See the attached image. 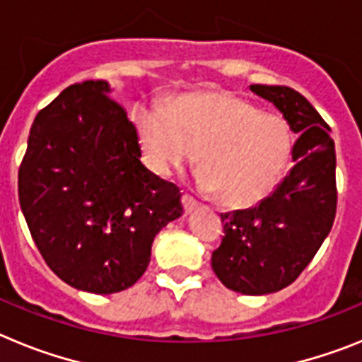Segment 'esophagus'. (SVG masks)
<instances>
[{
  "mask_svg": "<svg viewBox=\"0 0 362 362\" xmlns=\"http://www.w3.org/2000/svg\"><path fill=\"white\" fill-rule=\"evenodd\" d=\"M197 201L194 199V197L192 196H188V194H185L183 196V206H185V212L187 214H190V212H194V210L197 209Z\"/></svg>",
  "mask_w": 362,
  "mask_h": 362,
  "instance_id": "1",
  "label": "esophagus"
}]
</instances>
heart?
I'll list each match as a JSON object with an SVG mask.
<instances>
[{
    "mask_svg": "<svg viewBox=\"0 0 362 362\" xmlns=\"http://www.w3.org/2000/svg\"><path fill=\"white\" fill-rule=\"evenodd\" d=\"M132 123L150 170L168 177L190 165L197 152V185L228 204L267 196L292 152L283 117L259 112L228 92L188 94L168 107L139 105Z\"/></svg>",
    "mask_w": 362,
    "mask_h": 362,
    "instance_id": "b5f03b06",
    "label": "heart"
}]
</instances>
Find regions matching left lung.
I'll return each instance as SVG.
<instances>
[{"label": "left lung", "mask_w": 362, "mask_h": 362, "mask_svg": "<svg viewBox=\"0 0 362 362\" xmlns=\"http://www.w3.org/2000/svg\"><path fill=\"white\" fill-rule=\"evenodd\" d=\"M299 134L293 166L270 196L252 209L221 214L223 241L212 268L226 288L245 296L279 292L292 284L330 233L337 209L335 148L330 127L290 86L250 85Z\"/></svg>", "instance_id": "obj_1"}]
</instances>
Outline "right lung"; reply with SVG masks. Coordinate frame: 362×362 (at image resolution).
Returning a JSON list of instances; mask_svg holds the SVG:
<instances>
[{"label": "right lung", "mask_w": 362, "mask_h": 362, "mask_svg": "<svg viewBox=\"0 0 362 362\" xmlns=\"http://www.w3.org/2000/svg\"><path fill=\"white\" fill-rule=\"evenodd\" d=\"M107 81L70 85L40 110L19 166V204L45 263L90 293L130 288L153 238L183 214L181 192L141 163Z\"/></svg>", "instance_id": "add662e5"}]
</instances>
